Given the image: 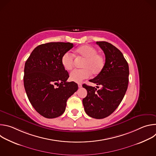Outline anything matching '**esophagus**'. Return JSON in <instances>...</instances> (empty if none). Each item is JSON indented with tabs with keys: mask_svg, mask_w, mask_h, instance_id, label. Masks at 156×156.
Wrapping results in <instances>:
<instances>
[{
	"mask_svg": "<svg viewBox=\"0 0 156 156\" xmlns=\"http://www.w3.org/2000/svg\"><path fill=\"white\" fill-rule=\"evenodd\" d=\"M82 87V84H81V83H79V84H78V87L80 88V87Z\"/></svg>",
	"mask_w": 156,
	"mask_h": 156,
	"instance_id": "1",
	"label": "esophagus"
}]
</instances>
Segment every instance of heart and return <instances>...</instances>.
<instances>
[{"instance_id": "1", "label": "heart", "mask_w": 156, "mask_h": 156, "mask_svg": "<svg viewBox=\"0 0 156 156\" xmlns=\"http://www.w3.org/2000/svg\"><path fill=\"white\" fill-rule=\"evenodd\" d=\"M96 49L89 45H83L78 48L74 52V55L83 59L81 65V70L73 71L70 75L71 81L80 83L83 80L90 77L91 73L93 75H98L103 70L105 65L104 57L97 53ZM62 64L66 71H70L73 68V56L65 53L62 57Z\"/></svg>"}]
</instances>
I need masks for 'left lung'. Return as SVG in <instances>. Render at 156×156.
I'll return each instance as SVG.
<instances>
[{
    "label": "left lung",
    "mask_w": 156,
    "mask_h": 156,
    "mask_svg": "<svg viewBox=\"0 0 156 156\" xmlns=\"http://www.w3.org/2000/svg\"><path fill=\"white\" fill-rule=\"evenodd\" d=\"M96 44L104 51L105 62L102 72L90 81L102 87L97 90L84 84L87 93L83 104L87 115L101 119L112 114L122 102L128 88L129 66L123 54L112 44L105 41Z\"/></svg>",
    "instance_id": "8db88e82"
}]
</instances>
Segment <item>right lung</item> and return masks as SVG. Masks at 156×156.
Masks as SVG:
<instances>
[{"label":"right lung","mask_w":156,"mask_h":156,"mask_svg":"<svg viewBox=\"0 0 156 156\" xmlns=\"http://www.w3.org/2000/svg\"><path fill=\"white\" fill-rule=\"evenodd\" d=\"M73 46L70 42L41 44L25 63V91L33 107L44 117L54 119L62 115L68 99L78 90L76 83L66 82L69 75L61 61L63 55Z\"/></svg>","instance_id":"right-lung-1"}]
</instances>
